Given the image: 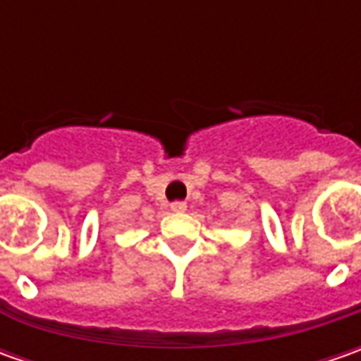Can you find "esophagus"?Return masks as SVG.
Listing matches in <instances>:
<instances>
[{
	"label": "esophagus",
	"mask_w": 361,
	"mask_h": 361,
	"mask_svg": "<svg viewBox=\"0 0 361 361\" xmlns=\"http://www.w3.org/2000/svg\"><path fill=\"white\" fill-rule=\"evenodd\" d=\"M171 211H174V213H183V211H187V202L185 201L171 202Z\"/></svg>",
	"instance_id": "obj_1"
}]
</instances>
